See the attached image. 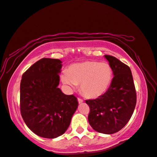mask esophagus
<instances>
[{
	"mask_svg": "<svg viewBox=\"0 0 157 157\" xmlns=\"http://www.w3.org/2000/svg\"><path fill=\"white\" fill-rule=\"evenodd\" d=\"M78 102L79 103H82V102H83V100L81 99V98H78Z\"/></svg>",
	"mask_w": 157,
	"mask_h": 157,
	"instance_id": "esophagus-1",
	"label": "esophagus"
}]
</instances>
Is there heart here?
<instances>
[{
	"instance_id": "b5f03b06",
	"label": "heart",
	"mask_w": 157,
	"mask_h": 157,
	"mask_svg": "<svg viewBox=\"0 0 157 157\" xmlns=\"http://www.w3.org/2000/svg\"><path fill=\"white\" fill-rule=\"evenodd\" d=\"M63 83L71 87L80 85L85 96L97 98L107 91L112 79V70L107 63L86 62L70 66L62 76Z\"/></svg>"
}]
</instances>
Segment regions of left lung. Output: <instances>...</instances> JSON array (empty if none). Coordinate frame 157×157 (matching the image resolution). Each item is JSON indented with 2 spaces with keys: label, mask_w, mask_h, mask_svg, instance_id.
<instances>
[{
  "label": "left lung",
  "mask_w": 157,
  "mask_h": 157,
  "mask_svg": "<svg viewBox=\"0 0 157 157\" xmlns=\"http://www.w3.org/2000/svg\"><path fill=\"white\" fill-rule=\"evenodd\" d=\"M112 69L109 88L96 99L87 100L88 121L95 131L105 134L118 132L126 125L134 113L136 93L129 67L115 57L105 55Z\"/></svg>",
  "instance_id": "1"
}]
</instances>
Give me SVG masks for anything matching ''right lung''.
<instances>
[{"label":"right lung","instance_id":"obj_1","mask_svg":"<svg viewBox=\"0 0 157 157\" xmlns=\"http://www.w3.org/2000/svg\"><path fill=\"white\" fill-rule=\"evenodd\" d=\"M62 61L43 58L23 74L20 85V110L26 125L39 136L55 139L71 124L78 106L77 98L59 88Z\"/></svg>","mask_w":157,"mask_h":157}]
</instances>
